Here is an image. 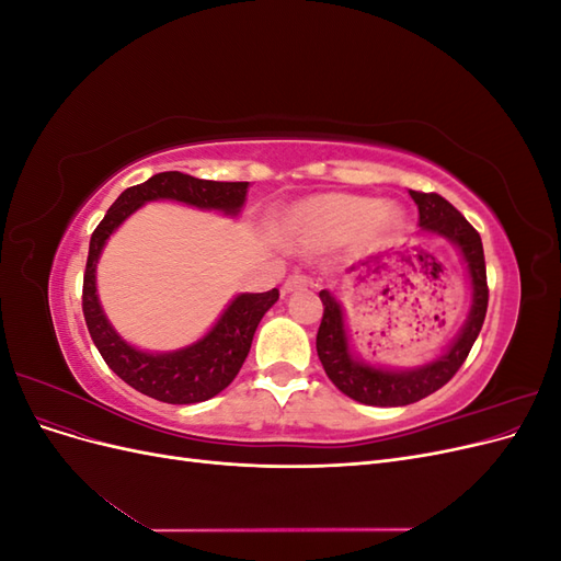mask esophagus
Returning a JSON list of instances; mask_svg holds the SVG:
<instances>
[{
	"label": "esophagus",
	"instance_id": "esophagus-1",
	"mask_svg": "<svg viewBox=\"0 0 561 561\" xmlns=\"http://www.w3.org/2000/svg\"><path fill=\"white\" fill-rule=\"evenodd\" d=\"M307 287H309V278H307V276L293 274L290 278H287V280L283 283V293H285V295H293V293H297V290H307Z\"/></svg>",
	"mask_w": 561,
	"mask_h": 561
}]
</instances>
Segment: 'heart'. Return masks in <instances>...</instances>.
I'll return each mask as SVG.
<instances>
[{
    "label": "heart",
    "mask_w": 561,
    "mask_h": 561,
    "mask_svg": "<svg viewBox=\"0 0 561 561\" xmlns=\"http://www.w3.org/2000/svg\"><path fill=\"white\" fill-rule=\"evenodd\" d=\"M402 210L390 201L371 203L353 194H318L301 198L280 219V236L295 248H318L353 239L381 245L400 231Z\"/></svg>",
    "instance_id": "heart-1"
}]
</instances>
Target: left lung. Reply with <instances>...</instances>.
Wrapping results in <instances>:
<instances>
[{"label": "left lung", "instance_id": "left-lung-1", "mask_svg": "<svg viewBox=\"0 0 561 561\" xmlns=\"http://www.w3.org/2000/svg\"><path fill=\"white\" fill-rule=\"evenodd\" d=\"M410 196L419 208V236L445 239L461 254L470 283V309L451 344L439 351L435 358L414 367H388L365 360L353 348L342 299L330 290H320V301L325 311H322L318 328L316 351L322 369L344 396L371 407L412 404L443 388L468 358L486 316L489 290L480 233L439 194L410 192Z\"/></svg>", "mask_w": 561, "mask_h": 561}]
</instances>
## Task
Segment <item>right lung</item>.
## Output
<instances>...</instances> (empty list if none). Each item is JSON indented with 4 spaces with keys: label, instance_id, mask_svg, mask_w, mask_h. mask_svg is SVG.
<instances>
[{
    "label": "right lung",
    "instance_id": "add662e5",
    "mask_svg": "<svg viewBox=\"0 0 561 561\" xmlns=\"http://www.w3.org/2000/svg\"><path fill=\"white\" fill-rule=\"evenodd\" d=\"M245 194L248 182L198 180L180 171L157 173L142 184L128 186L93 231L83 274V318L110 369L140 393L168 404H194L222 393L243 367L254 330L278 301V290L274 287L268 293H239L196 342L175 351H145L114 330L100 304L98 262L110 236L151 201H178L198 210L239 217Z\"/></svg>",
    "mask_w": 561,
    "mask_h": 561
}]
</instances>
